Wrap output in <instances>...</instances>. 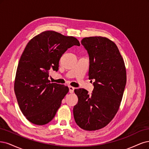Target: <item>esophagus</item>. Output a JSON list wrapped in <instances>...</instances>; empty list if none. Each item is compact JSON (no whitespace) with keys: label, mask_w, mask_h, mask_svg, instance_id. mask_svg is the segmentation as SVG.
Here are the masks:
<instances>
[{"label":"esophagus","mask_w":149,"mask_h":149,"mask_svg":"<svg viewBox=\"0 0 149 149\" xmlns=\"http://www.w3.org/2000/svg\"><path fill=\"white\" fill-rule=\"evenodd\" d=\"M69 92H70V93H72L74 92L75 88L73 87H71V86H69Z\"/></svg>","instance_id":"obj_1"}]
</instances>
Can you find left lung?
Wrapping results in <instances>:
<instances>
[{"instance_id": "left-lung-1", "label": "left lung", "mask_w": 149, "mask_h": 149, "mask_svg": "<svg viewBox=\"0 0 149 149\" xmlns=\"http://www.w3.org/2000/svg\"><path fill=\"white\" fill-rule=\"evenodd\" d=\"M81 44L89 56L88 78L94 88L89 94L75 89L78 103L73 113L75 121L86 131L106 126L118 111L126 84V70L123 57L114 42L102 36L84 38Z\"/></svg>"}]
</instances>
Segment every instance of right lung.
<instances>
[{
  "mask_svg": "<svg viewBox=\"0 0 149 149\" xmlns=\"http://www.w3.org/2000/svg\"><path fill=\"white\" fill-rule=\"evenodd\" d=\"M80 42L73 36L46 31L28 42L19 61L14 90L19 107L28 121L45 125L54 118L69 92L66 86L51 83L49 71H57L62 55Z\"/></svg>",
  "mask_w": 149,
  "mask_h": 149,
  "instance_id": "right-lung-1",
  "label": "right lung"
}]
</instances>
